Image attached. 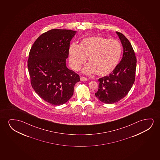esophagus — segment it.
Here are the masks:
<instances>
[{
	"mask_svg": "<svg viewBox=\"0 0 160 160\" xmlns=\"http://www.w3.org/2000/svg\"><path fill=\"white\" fill-rule=\"evenodd\" d=\"M80 80H81V81H86L88 80V79H87L86 78H85V77H81V78H80Z\"/></svg>",
	"mask_w": 160,
	"mask_h": 160,
	"instance_id": "esophagus-1",
	"label": "esophagus"
}]
</instances>
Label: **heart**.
Listing matches in <instances>:
<instances>
[{"mask_svg":"<svg viewBox=\"0 0 160 160\" xmlns=\"http://www.w3.org/2000/svg\"><path fill=\"white\" fill-rule=\"evenodd\" d=\"M121 52L122 46L118 40L94 36L83 39L80 45L75 43L70 45L69 62L73 69L79 70L88 57L90 64L83 68V73L95 72L99 76H106L116 68Z\"/></svg>","mask_w":160,"mask_h":160,"instance_id":"obj_1","label":"heart"}]
</instances>
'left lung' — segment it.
Wrapping results in <instances>:
<instances>
[{
	"label": "left lung",
	"instance_id": "obj_1",
	"mask_svg": "<svg viewBox=\"0 0 160 160\" xmlns=\"http://www.w3.org/2000/svg\"><path fill=\"white\" fill-rule=\"evenodd\" d=\"M123 48L120 62L109 75L98 79L99 88L95 93L103 103L112 104L123 98L133 85L137 58L131 44L122 33L116 32Z\"/></svg>",
	"mask_w": 160,
	"mask_h": 160
}]
</instances>
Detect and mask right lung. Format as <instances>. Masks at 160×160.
Wrapping results in <instances>:
<instances>
[{
  "instance_id": "right-lung-1",
  "label": "right lung",
  "mask_w": 160,
  "mask_h": 160,
  "mask_svg": "<svg viewBox=\"0 0 160 160\" xmlns=\"http://www.w3.org/2000/svg\"><path fill=\"white\" fill-rule=\"evenodd\" d=\"M76 31L53 29L42 34L31 48L28 69L31 85L43 100L53 105L66 103L72 97L79 75L69 69L66 59Z\"/></svg>"
}]
</instances>
